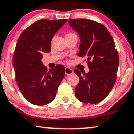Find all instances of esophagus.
Returning <instances> with one entry per match:
<instances>
[{
    "instance_id": "34e87169",
    "label": "esophagus",
    "mask_w": 134,
    "mask_h": 134,
    "mask_svg": "<svg viewBox=\"0 0 134 134\" xmlns=\"http://www.w3.org/2000/svg\"><path fill=\"white\" fill-rule=\"evenodd\" d=\"M65 73L66 75H71V74L73 73V71H72V69L68 67L65 68Z\"/></svg>"
}]
</instances>
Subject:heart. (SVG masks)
I'll return each mask as SVG.
<instances>
[{
    "instance_id": "heart-1",
    "label": "heart",
    "mask_w": 134,
    "mask_h": 134,
    "mask_svg": "<svg viewBox=\"0 0 134 134\" xmlns=\"http://www.w3.org/2000/svg\"><path fill=\"white\" fill-rule=\"evenodd\" d=\"M71 34H68L66 35H71Z\"/></svg>"
}]
</instances>
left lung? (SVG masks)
I'll return each mask as SVG.
<instances>
[{
  "label": "left lung",
  "instance_id": "1",
  "mask_svg": "<svg viewBox=\"0 0 134 134\" xmlns=\"http://www.w3.org/2000/svg\"><path fill=\"white\" fill-rule=\"evenodd\" d=\"M69 24L80 35L77 56L87 58L90 72L74 70L80 82L75 87L76 97L85 104H97L108 96L117 79L118 52L110 32L103 24L92 20L70 19Z\"/></svg>",
  "mask_w": 134,
  "mask_h": 134
}]
</instances>
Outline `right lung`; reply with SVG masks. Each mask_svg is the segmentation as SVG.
Returning <instances> with one entry per match:
<instances>
[{
    "label": "right lung",
    "instance_id": "add662e5",
    "mask_svg": "<svg viewBox=\"0 0 134 134\" xmlns=\"http://www.w3.org/2000/svg\"><path fill=\"white\" fill-rule=\"evenodd\" d=\"M66 21L39 20L23 31L16 43L13 57L16 81L24 97L34 105L53 100L65 74L62 64L48 71L41 60L44 53L50 52L54 35Z\"/></svg>",
    "mask_w": 134,
    "mask_h": 134
}]
</instances>
